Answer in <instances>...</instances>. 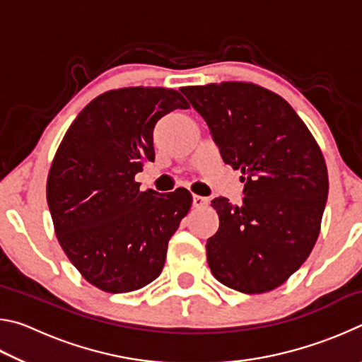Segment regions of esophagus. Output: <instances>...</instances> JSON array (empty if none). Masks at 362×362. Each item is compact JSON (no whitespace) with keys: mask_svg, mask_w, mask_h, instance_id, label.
<instances>
[{"mask_svg":"<svg viewBox=\"0 0 362 362\" xmlns=\"http://www.w3.org/2000/svg\"><path fill=\"white\" fill-rule=\"evenodd\" d=\"M207 203H209V199L204 198V196H198V194L193 196V206L194 207H204V206H207Z\"/></svg>","mask_w":362,"mask_h":362,"instance_id":"34e87169","label":"esophagus"}]
</instances>
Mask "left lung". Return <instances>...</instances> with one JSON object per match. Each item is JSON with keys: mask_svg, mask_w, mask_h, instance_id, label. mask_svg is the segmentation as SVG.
Instances as JSON below:
<instances>
[{"mask_svg": "<svg viewBox=\"0 0 362 362\" xmlns=\"http://www.w3.org/2000/svg\"><path fill=\"white\" fill-rule=\"evenodd\" d=\"M180 93L244 182L241 206L222 196L212 201L220 225L206 243L211 272L244 293L276 289L320 236L329 193L320 145L283 97L257 84L225 81Z\"/></svg>", "mask_w": 362, "mask_h": 362, "instance_id": "1", "label": "left lung"}]
</instances>
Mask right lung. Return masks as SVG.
<instances>
[{"label":"right lung","instance_id":"1","mask_svg":"<svg viewBox=\"0 0 362 362\" xmlns=\"http://www.w3.org/2000/svg\"><path fill=\"white\" fill-rule=\"evenodd\" d=\"M175 108L179 90L122 88L88 103L60 142L46 198L57 240L81 276L122 293L163 272L168 243L192 207V193L140 192L136 174L155 161L153 129Z\"/></svg>","mask_w":362,"mask_h":362}]
</instances>
